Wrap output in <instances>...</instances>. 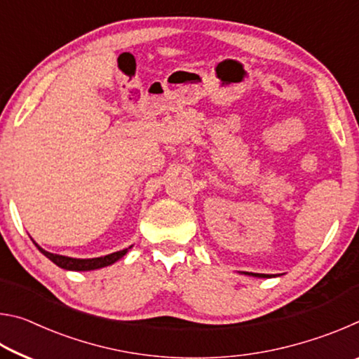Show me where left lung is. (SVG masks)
<instances>
[{"label": "left lung", "mask_w": 359, "mask_h": 359, "mask_svg": "<svg viewBox=\"0 0 359 359\" xmlns=\"http://www.w3.org/2000/svg\"><path fill=\"white\" fill-rule=\"evenodd\" d=\"M245 274H248V272H245ZM248 276H253V277H271L269 274H253V272H250Z\"/></svg>", "instance_id": "1"}]
</instances>
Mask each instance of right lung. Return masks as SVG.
<instances>
[{
  "instance_id": "1",
  "label": "right lung",
  "mask_w": 359,
  "mask_h": 359,
  "mask_svg": "<svg viewBox=\"0 0 359 359\" xmlns=\"http://www.w3.org/2000/svg\"><path fill=\"white\" fill-rule=\"evenodd\" d=\"M39 248V252L42 255L55 263L58 267L62 269H68V271H93V269H100V267H104L115 263V261L120 259L123 255L128 252V248H123L120 252H114L111 255H106V257H100V258H90V259H79V258H69V257H63V255H55L50 252H46L44 248H41L38 244H34Z\"/></svg>"
}]
</instances>
